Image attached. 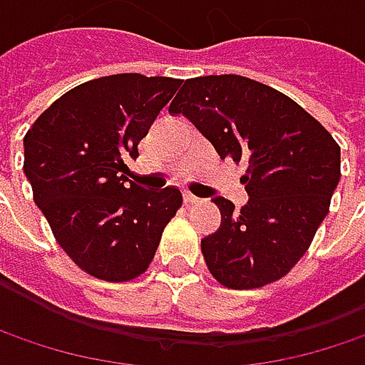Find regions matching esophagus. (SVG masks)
I'll list each match as a JSON object with an SVG mask.
<instances>
[{
	"mask_svg": "<svg viewBox=\"0 0 365 365\" xmlns=\"http://www.w3.org/2000/svg\"><path fill=\"white\" fill-rule=\"evenodd\" d=\"M183 202H185V204H196V202H200V198H196V196L190 194V192H183Z\"/></svg>",
	"mask_w": 365,
	"mask_h": 365,
	"instance_id": "34e87169",
	"label": "esophagus"
}]
</instances>
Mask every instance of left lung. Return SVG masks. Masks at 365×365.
Here are the masks:
<instances>
[{"label": "left lung", "mask_w": 365, "mask_h": 365, "mask_svg": "<svg viewBox=\"0 0 365 365\" xmlns=\"http://www.w3.org/2000/svg\"><path fill=\"white\" fill-rule=\"evenodd\" d=\"M192 120L220 159L245 161L249 202L214 198L220 227L202 239L222 286L251 290L284 277L307 253L341 178V149L282 91L241 75L185 79L169 106Z\"/></svg>", "instance_id": "1"}]
</instances>
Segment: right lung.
Segmentation results:
<instances>
[{"label":"right lung","instance_id":"right-lung-1","mask_svg":"<svg viewBox=\"0 0 365 365\" xmlns=\"http://www.w3.org/2000/svg\"><path fill=\"white\" fill-rule=\"evenodd\" d=\"M182 79L120 73L81 83L46 108L24 136V173L63 251L89 276L128 282L155 257L182 206L173 185L128 182L126 161Z\"/></svg>","mask_w":365,"mask_h":365}]
</instances>
